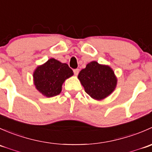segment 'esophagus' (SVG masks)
Segmentation results:
<instances>
[{"label":"esophagus","mask_w":152,"mask_h":152,"mask_svg":"<svg viewBox=\"0 0 152 152\" xmlns=\"http://www.w3.org/2000/svg\"><path fill=\"white\" fill-rule=\"evenodd\" d=\"M79 69H74V70H73V73H74L75 76H77V75L79 74Z\"/></svg>","instance_id":"34e87169"}]
</instances>
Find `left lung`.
<instances>
[{
  "instance_id": "1",
  "label": "left lung",
  "mask_w": 152,
  "mask_h": 152,
  "mask_svg": "<svg viewBox=\"0 0 152 152\" xmlns=\"http://www.w3.org/2000/svg\"><path fill=\"white\" fill-rule=\"evenodd\" d=\"M78 79L86 93L96 100H102L110 96L117 85V78L113 69L96 61L87 64L79 73Z\"/></svg>"
}]
</instances>
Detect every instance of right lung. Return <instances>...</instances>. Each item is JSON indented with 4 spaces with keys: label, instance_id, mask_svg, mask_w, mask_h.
<instances>
[{
    "label": "right lung",
    "instance_id": "obj_1",
    "mask_svg": "<svg viewBox=\"0 0 152 152\" xmlns=\"http://www.w3.org/2000/svg\"><path fill=\"white\" fill-rule=\"evenodd\" d=\"M73 75V70L66 63L51 58L35 69L34 83L37 90L43 96L53 97L61 93L62 84Z\"/></svg>",
    "mask_w": 152,
    "mask_h": 152
}]
</instances>
